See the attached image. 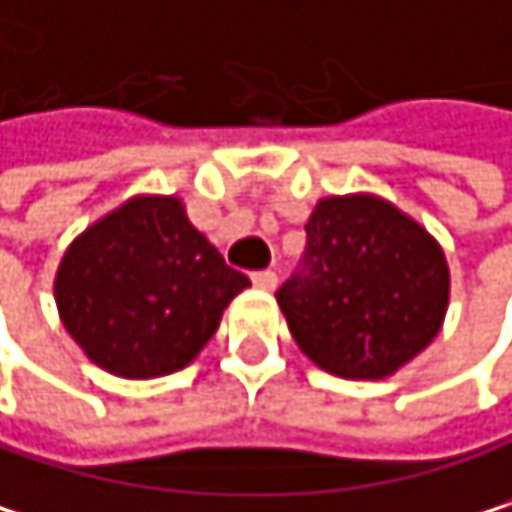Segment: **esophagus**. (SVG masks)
I'll use <instances>...</instances> for the list:
<instances>
[{
    "instance_id": "1",
    "label": "esophagus",
    "mask_w": 512,
    "mask_h": 512,
    "mask_svg": "<svg viewBox=\"0 0 512 512\" xmlns=\"http://www.w3.org/2000/svg\"><path fill=\"white\" fill-rule=\"evenodd\" d=\"M250 277H253V284H256L259 290H274V284H277V274H274L271 268H262V271H253Z\"/></svg>"
}]
</instances>
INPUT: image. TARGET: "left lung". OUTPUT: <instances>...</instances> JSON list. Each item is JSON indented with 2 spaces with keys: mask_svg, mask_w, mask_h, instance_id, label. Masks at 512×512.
<instances>
[{
  "mask_svg": "<svg viewBox=\"0 0 512 512\" xmlns=\"http://www.w3.org/2000/svg\"><path fill=\"white\" fill-rule=\"evenodd\" d=\"M305 256L277 290L302 354L342 378H385L424 351L449 305V265L424 228L372 195L323 198Z\"/></svg>",
  "mask_w": 512,
  "mask_h": 512,
  "instance_id": "left-lung-1",
  "label": "left lung"
}]
</instances>
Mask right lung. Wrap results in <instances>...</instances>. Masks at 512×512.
<instances>
[{
	"label": "right lung",
	"mask_w": 512,
	"mask_h": 512,
	"mask_svg": "<svg viewBox=\"0 0 512 512\" xmlns=\"http://www.w3.org/2000/svg\"><path fill=\"white\" fill-rule=\"evenodd\" d=\"M250 277L225 265L176 198H131L66 250L54 299L79 348L121 378L183 369Z\"/></svg>",
	"instance_id": "right-lung-1"
}]
</instances>
